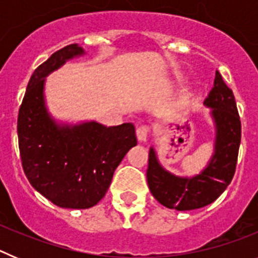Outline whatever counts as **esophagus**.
I'll list each match as a JSON object with an SVG mask.
<instances>
[{
	"instance_id": "34e87169",
	"label": "esophagus",
	"mask_w": 258,
	"mask_h": 258,
	"mask_svg": "<svg viewBox=\"0 0 258 258\" xmlns=\"http://www.w3.org/2000/svg\"><path fill=\"white\" fill-rule=\"evenodd\" d=\"M149 134H150L149 125H141V126L137 129V137H138V141H140V142H146Z\"/></svg>"
}]
</instances>
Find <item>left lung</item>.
I'll return each instance as SVG.
<instances>
[{"label":"left lung","instance_id":"8db88e82","mask_svg":"<svg viewBox=\"0 0 258 258\" xmlns=\"http://www.w3.org/2000/svg\"><path fill=\"white\" fill-rule=\"evenodd\" d=\"M204 104L212 108L216 146L208 166L200 174L191 178L170 174L159 164L154 149H150L147 183L155 199L166 208L191 211L208 206L226 190L235 173L241 138L240 117L234 93L218 71Z\"/></svg>","mask_w":258,"mask_h":258}]
</instances>
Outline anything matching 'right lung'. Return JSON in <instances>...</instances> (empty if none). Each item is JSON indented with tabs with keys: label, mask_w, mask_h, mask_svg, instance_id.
I'll return each instance as SVG.
<instances>
[{
	"label": "right lung",
	"mask_w": 258,
	"mask_h": 258,
	"mask_svg": "<svg viewBox=\"0 0 258 258\" xmlns=\"http://www.w3.org/2000/svg\"><path fill=\"white\" fill-rule=\"evenodd\" d=\"M84 54L77 44L58 50L31 76L18 115L23 170L29 183L60 208L86 209L106 195L113 173L137 145L131 122L56 125L44 101L45 77L66 60Z\"/></svg>",
	"instance_id": "1"
}]
</instances>
